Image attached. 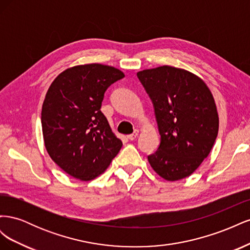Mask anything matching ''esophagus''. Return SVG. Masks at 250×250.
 Segmentation results:
<instances>
[{"label":"esophagus","instance_id":"esophagus-1","mask_svg":"<svg viewBox=\"0 0 250 250\" xmlns=\"http://www.w3.org/2000/svg\"><path fill=\"white\" fill-rule=\"evenodd\" d=\"M138 134H139V130L138 129H135L134 131H133V133H131V134H129L128 135V140H130V141H133V140H135L137 139V137H138Z\"/></svg>","mask_w":250,"mask_h":250}]
</instances>
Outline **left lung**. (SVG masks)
Masks as SVG:
<instances>
[{"mask_svg": "<svg viewBox=\"0 0 250 250\" xmlns=\"http://www.w3.org/2000/svg\"><path fill=\"white\" fill-rule=\"evenodd\" d=\"M152 100L161 145L148 156L162 178L190 176L209 154L218 135L219 117L213 94L197 75L162 65L137 73Z\"/></svg>", "mask_w": 250, "mask_h": 250, "instance_id": "8db88e82", "label": "left lung"}]
</instances>
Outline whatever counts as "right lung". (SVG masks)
Masks as SVG:
<instances>
[{"label": "right lung", "instance_id": "add662e5", "mask_svg": "<svg viewBox=\"0 0 250 250\" xmlns=\"http://www.w3.org/2000/svg\"><path fill=\"white\" fill-rule=\"evenodd\" d=\"M124 76L113 66L88 63L69 67L51 83L42 109L44 147L72 177L101 175L122 147L100 108L105 90Z\"/></svg>", "mask_w": 250, "mask_h": 250}]
</instances>
